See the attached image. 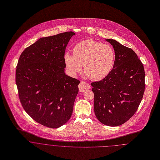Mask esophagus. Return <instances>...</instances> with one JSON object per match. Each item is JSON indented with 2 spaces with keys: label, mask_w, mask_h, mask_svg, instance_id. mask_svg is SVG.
<instances>
[{
  "label": "esophagus",
  "mask_w": 160,
  "mask_h": 160,
  "mask_svg": "<svg viewBox=\"0 0 160 160\" xmlns=\"http://www.w3.org/2000/svg\"><path fill=\"white\" fill-rule=\"evenodd\" d=\"M78 88H79V90L80 92H84V91L90 89V85H89L88 83H87L85 82H81L78 85Z\"/></svg>",
  "instance_id": "34e87169"
}]
</instances>
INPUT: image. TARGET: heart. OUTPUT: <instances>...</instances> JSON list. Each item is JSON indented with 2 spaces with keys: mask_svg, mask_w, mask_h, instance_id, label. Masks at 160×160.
Segmentation results:
<instances>
[{
  "mask_svg": "<svg viewBox=\"0 0 160 160\" xmlns=\"http://www.w3.org/2000/svg\"><path fill=\"white\" fill-rule=\"evenodd\" d=\"M65 62L68 70L73 75L82 71L89 78L98 81L105 78L111 71L115 61V53L108 45L94 41L85 40L78 43L73 48V54L66 53Z\"/></svg>",
  "mask_w": 160,
  "mask_h": 160,
  "instance_id": "heart-1",
  "label": "heart"
}]
</instances>
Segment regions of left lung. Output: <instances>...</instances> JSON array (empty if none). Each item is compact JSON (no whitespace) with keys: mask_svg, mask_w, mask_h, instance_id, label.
<instances>
[{"mask_svg":"<svg viewBox=\"0 0 160 160\" xmlns=\"http://www.w3.org/2000/svg\"><path fill=\"white\" fill-rule=\"evenodd\" d=\"M113 69L102 80L91 83L94 110L102 124L117 126L129 120L137 111L145 91V71L136 53L113 39Z\"/></svg>","mask_w":160,"mask_h":160,"instance_id":"8db88e82","label":"left lung"}]
</instances>
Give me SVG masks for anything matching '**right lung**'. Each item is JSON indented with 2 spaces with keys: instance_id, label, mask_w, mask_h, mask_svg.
<instances>
[{
  "instance_id": "right-lung-1",
  "label": "right lung",
  "mask_w": 160,
  "mask_h": 160,
  "mask_svg": "<svg viewBox=\"0 0 160 160\" xmlns=\"http://www.w3.org/2000/svg\"><path fill=\"white\" fill-rule=\"evenodd\" d=\"M75 34L40 38L18 60L16 84L21 105L36 122L50 128L69 121L78 92L80 81L64 72L66 48Z\"/></svg>"
}]
</instances>
